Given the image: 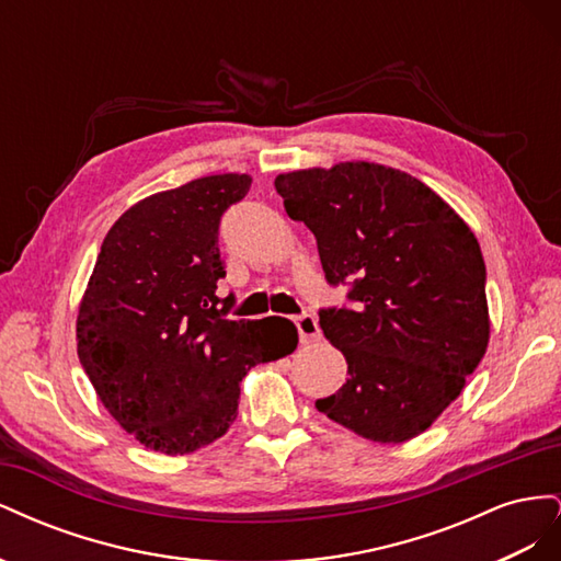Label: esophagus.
<instances>
[{
    "label": "esophagus",
    "mask_w": 561,
    "mask_h": 561,
    "mask_svg": "<svg viewBox=\"0 0 561 561\" xmlns=\"http://www.w3.org/2000/svg\"><path fill=\"white\" fill-rule=\"evenodd\" d=\"M295 325H297L301 344H311V342H318V339H320V328H318L316 316L304 313V316L295 318Z\"/></svg>",
    "instance_id": "obj_1"
}]
</instances>
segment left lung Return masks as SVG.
<instances>
[{
    "instance_id": "left-lung-1",
    "label": "left lung",
    "mask_w": 561,
    "mask_h": 561,
    "mask_svg": "<svg viewBox=\"0 0 561 561\" xmlns=\"http://www.w3.org/2000/svg\"><path fill=\"white\" fill-rule=\"evenodd\" d=\"M348 307L320 309L348 379L318 412L381 445L421 435L461 396L489 344L486 268L470 227L396 168L346 161L276 178Z\"/></svg>"
}]
</instances>
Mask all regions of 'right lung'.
I'll list each match as a JSON object with an SVG mask.
<instances>
[{
    "label": "right lung",
    "mask_w": 561,
    "mask_h": 561,
    "mask_svg": "<svg viewBox=\"0 0 561 561\" xmlns=\"http://www.w3.org/2000/svg\"><path fill=\"white\" fill-rule=\"evenodd\" d=\"M250 182L208 175L147 196L100 248L77 353L105 410L147 449L182 456L215 443L239 414L248 369L297 348L290 320H229L233 295L217 297L219 219Z\"/></svg>",
    "instance_id": "1"
}]
</instances>
